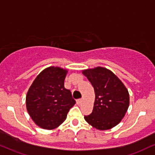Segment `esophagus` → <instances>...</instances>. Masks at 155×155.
Listing matches in <instances>:
<instances>
[{
  "mask_svg": "<svg viewBox=\"0 0 155 155\" xmlns=\"http://www.w3.org/2000/svg\"><path fill=\"white\" fill-rule=\"evenodd\" d=\"M81 102H82V100H81V99H79V100H76V104H77L78 105H81Z\"/></svg>",
  "mask_w": 155,
  "mask_h": 155,
  "instance_id": "esophagus-1",
  "label": "esophagus"
}]
</instances>
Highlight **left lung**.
<instances>
[{"label":"left lung","mask_w":155,"mask_h":155,"mask_svg":"<svg viewBox=\"0 0 155 155\" xmlns=\"http://www.w3.org/2000/svg\"><path fill=\"white\" fill-rule=\"evenodd\" d=\"M94 87L95 100L92 113L84 116L93 128L100 131L115 127L124 118L129 106V93L113 72L97 66L81 71Z\"/></svg>","instance_id":"left-lung-1"}]
</instances>
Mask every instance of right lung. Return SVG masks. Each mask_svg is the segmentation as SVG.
Listing matches in <instances>:
<instances>
[{"instance_id":"add662e5","label":"right lung","mask_w":155,"mask_h":155,"mask_svg":"<svg viewBox=\"0 0 155 155\" xmlns=\"http://www.w3.org/2000/svg\"><path fill=\"white\" fill-rule=\"evenodd\" d=\"M68 69L50 66L42 70L29 87L26 107L35 124L43 129L53 130L66 119L75 105L69 89L64 87Z\"/></svg>"}]
</instances>
